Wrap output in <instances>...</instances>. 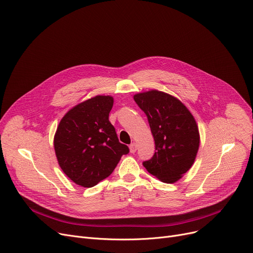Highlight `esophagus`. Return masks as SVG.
<instances>
[{
	"label": "esophagus",
	"mask_w": 253,
	"mask_h": 253,
	"mask_svg": "<svg viewBox=\"0 0 253 253\" xmlns=\"http://www.w3.org/2000/svg\"><path fill=\"white\" fill-rule=\"evenodd\" d=\"M129 150H130V153H132V154L136 153V150H137V144H136L135 142H133L132 144L129 145Z\"/></svg>",
	"instance_id": "34e87169"
}]
</instances>
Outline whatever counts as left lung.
Masks as SVG:
<instances>
[{
    "label": "left lung",
    "mask_w": 253,
    "mask_h": 253,
    "mask_svg": "<svg viewBox=\"0 0 253 253\" xmlns=\"http://www.w3.org/2000/svg\"><path fill=\"white\" fill-rule=\"evenodd\" d=\"M134 99L147 116L156 144L143 166L163 183H175L195 161L200 141L196 121L179 99L165 92L150 90Z\"/></svg>",
    "instance_id": "obj_1"
}]
</instances>
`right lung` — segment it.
Instances as JSON below:
<instances>
[{
    "label": "right lung",
    "mask_w": 253,
    "mask_h": 253,
    "mask_svg": "<svg viewBox=\"0 0 253 253\" xmlns=\"http://www.w3.org/2000/svg\"><path fill=\"white\" fill-rule=\"evenodd\" d=\"M112 107V96L96 95L70 109L57 127L54 147L58 163L77 185H97L128 154L109 121Z\"/></svg>",
    "instance_id": "1"
}]
</instances>
